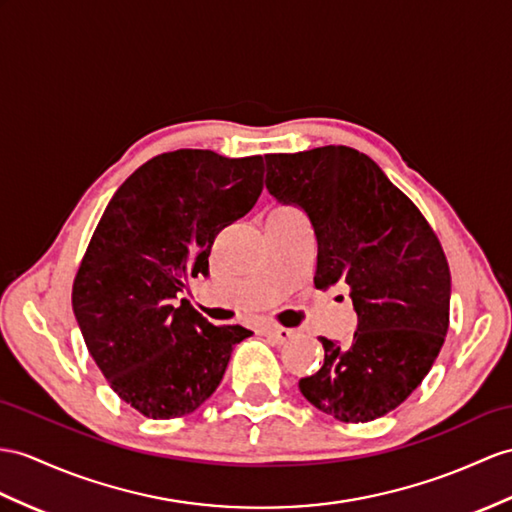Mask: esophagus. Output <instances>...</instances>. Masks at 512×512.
Returning <instances> with one entry per match:
<instances>
[{
	"instance_id": "esophagus-1",
	"label": "esophagus",
	"mask_w": 512,
	"mask_h": 512,
	"mask_svg": "<svg viewBox=\"0 0 512 512\" xmlns=\"http://www.w3.org/2000/svg\"><path fill=\"white\" fill-rule=\"evenodd\" d=\"M263 332H265V336H269V339H273L276 343H286L295 336V330L276 328V326H267V328H263Z\"/></svg>"
}]
</instances>
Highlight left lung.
<instances>
[{
	"instance_id": "1",
	"label": "left lung",
	"mask_w": 512,
	"mask_h": 512,
	"mask_svg": "<svg viewBox=\"0 0 512 512\" xmlns=\"http://www.w3.org/2000/svg\"><path fill=\"white\" fill-rule=\"evenodd\" d=\"M267 191L302 208L317 239V289L343 286L354 341L321 336L323 367L299 380L306 400L345 423L400 406L428 376L450 326L452 278L419 208L367 154L326 145L267 154Z\"/></svg>"
}]
</instances>
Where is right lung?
I'll use <instances>...</instances> for the list:
<instances>
[{
    "instance_id": "1",
    "label": "right lung",
    "mask_w": 512,
    "mask_h": 512,
    "mask_svg": "<svg viewBox=\"0 0 512 512\" xmlns=\"http://www.w3.org/2000/svg\"><path fill=\"white\" fill-rule=\"evenodd\" d=\"M263 156L178 149L147 160L112 195L73 282V313L99 371L149 419L193 413L252 330L213 326L180 299L208 276L215 236L263 193Z\"/></svg>"
}]
</instances>
